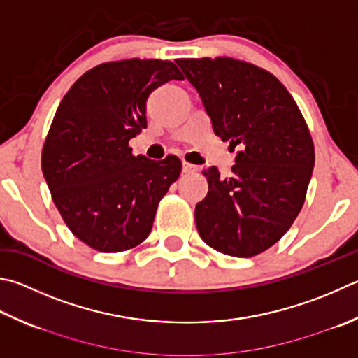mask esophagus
<instances>
[{
	"label": "esophagus",
	"mask_w": 358,
	"mask_h": 358,
	"mask_svg": "<svg viewBox=\"0 0 358 358\" xmlns=\"http://www.w3.org/2000/svg\"><path fill=\"white\" fill-rule=\"evenodd\" d=\"M183 172L185 173H196L199 172V166H194L191 162H183Z\"/></svg>",
	"instance_id": "34e87169"
}]
</instances>
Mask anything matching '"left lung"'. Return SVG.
I'll return each mask as SVG.
<instances>
[{
    "label": "left lung",
    "instance_id": "1",
    "mask_svg": "<svg viewBox=\"0 0 358 358\" xmlns=\"http://www.w3.org/2000/svg\"><path fill=\"white\" fill-rule=\"evenodd\" d=\"M175 62L197 89L214 133L238 148L231 177L203 171L199 235L225 255L255 257L289 230L307 197L315 166L307 122L287 87L255 64L229 56Z\"/></svg>",
    "mask_w": 358,
    "mask_h": 358
}]
</instances>
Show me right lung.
<instances>
[{
    "label": "right lung",
    "mask_w": 358,
    "mask_h": 358,
    "mask_svg": "<svg viewBox=\"0 0 358 358\" xmlns=\"http://www.w3.org/2000/svg\"><path fill=\"white\" fill-rule=\"evenodd\" d=\"M171 80H183L171 61L103 62L78 78L59 103L42 172L64 222L90 249L115 253L139 245L180 177L175 155L152 161L129 147L147 128L148 95Z\"/></svg>",
    "instance_id": "add662e5"
}]
</instances>
